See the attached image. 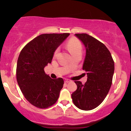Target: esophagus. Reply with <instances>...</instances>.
I'll use <instances>...</instances> for the list:
<instances>
[{
    "mask_svg": "<svg viewBox=\"0 0 131 131\" xmlns=\"http://www.w3.org/2000/svg\"><path fill=\"white\" fill-rule=\"evenodd\" d=\"M70 82V80H69V79H65V80H64V82H65V83H69V82Z\"/></svg>",
    "mask_w": 131,
    "mask_h": 131,
    "instance_id": "34e87169",
    "label": "esophagus"
}]
</instances>
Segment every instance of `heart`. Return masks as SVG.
I'll return each instance as SVG.
<instances>
[{
	"label": "heart",
	"instance_id": "b5f03b06",
	"mask_svg": "<svg viewBox=\"0 0 131 131\" xmlns=\"http://www.w3.org/2000/svg\"><path fill=\"white\" fill-rule=\"evenodd\" d=\"M67 49L72 56L82 52V45L78 39L72 38L69 40L67 44ZM58 52V50L55 52V55Z\"/></svg>",
	"mask_w": 131,
	"mask_h": 131
}]
</instances>
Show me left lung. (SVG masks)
Wrapping results in <instances>:
<instances>
[{
	"instance_id": "obj_1",
	"label": "left lung",
	"mask_w": 131,
	"mask_h": 131,
	"mask_svg": "<svg viewBox=\"0 0 131 131\" xmlns=\"http://www.w3.org/2000/svg\"><path fill=\"white\" fill-rule=\"evenodd\" d=\"M85 46L86 55L83 64L87 81H74L76 91L71 94L74 104L80 110H91L106 97L112 83L114 62L112 55L103 43L86 33L75 34Z\"/></svg>"
}]
</instances>
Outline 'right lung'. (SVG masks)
Returning <instances> with one entry per match:
<instances>
[{
	"mask_svg": "<svg viewBox=\"0 0 131 131\" xmlns=\"http://www.w3.org/2000/svg\"><path fill=\"white\" fill-rule=\"evenodd\" d=\"M69 33L43 34L21 50L18 58L17 80L24 97L32 105L48 108L56 103L63 87L62 78L51 79L44 68L51 63L55 51Z\"/></svg>",
	"mask_w": 131,
	"mask_h": 131,
	"instance_id": "obj_1",
	"label": "right lung"
}]
</instances>
